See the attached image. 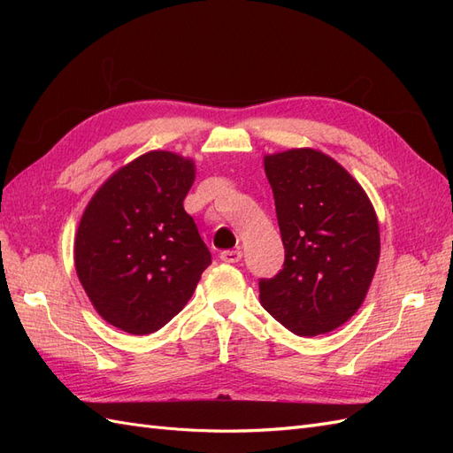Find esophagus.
Returning <instances> with one entry per match:
<instances>
[{"label": "esophagus", "mask_w": 453, "mask_h": 453, "mask_svg": "<svg viewBox=\"0 0 453 453\" xmlns=\"http://www.w3.org/2000/svg\"><path fill=\"white\" fill-rule=\"evenodd\" d=\"M221 260L223 263H230V265H236L242 260V251L240 250H228L221 253Z\"/></svg>", "instance_id": "obj_1"}]
</instances>
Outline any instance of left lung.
<instances>
[{
	"label": "left lung",
	"instance_id": "1",
	"mask_svg": "<svg viewBox=\"0 0 453 453\" xmlns=\"http://www.w3.org/2000/svg\"><path fill=\"white\" fill-rule=\"evenodd\" d=\"M285 248L283 268L258 280L260 304L298 336L344 325L380 258V228L361 185L315 149L265 157Z\"/></svg>",
	"mask_w": 453,
	"mask_h": 453
}]
</instances>
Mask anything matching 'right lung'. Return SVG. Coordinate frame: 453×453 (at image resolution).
Instances as JSON below:
<instances>
[{
	"instance_id": "1",
	"label": "right lung",
	"mask_w": 453,
	"mask_h": 453,
	"mask_svg": "<svg viewBox=\"0 0 453 453\" xmlns=\"http://www.w3.org/2000/svg\"><path fill=\"white\" fill-rule=\"evenodd\" d=\"M195 162L150 150L94 195L75 238V270L102 318L150 334L183 310L211 253L183 200Z\"/></svg>"
}]
</instances>
